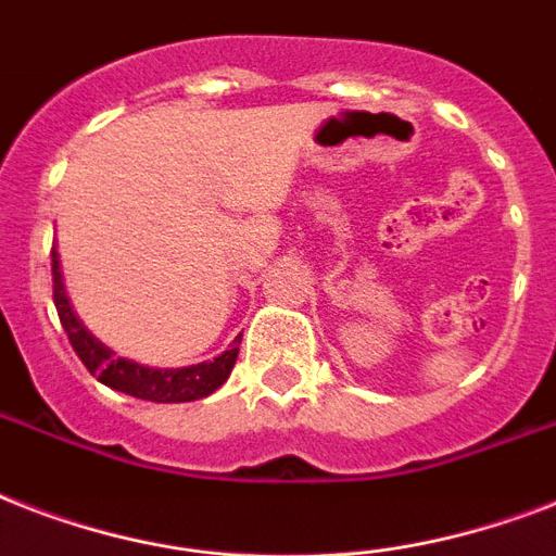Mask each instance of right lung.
<instances>
[{
	"instance_id": "right-lung-1",
	"label": "right lung",
	"mask_w": 556,
	"mask_h": 556,
	"mask_svg": "<svg viewBox=\"0 0 556 556\" xmlns=\"http://www.w3.org/2000/svg\"><path fill=\"white\" fill-rule=\"evenodd\" d=\"M51 277H54V305L63 323L65 334L72 340V349L83 361V366L106 387L126 392V395L141 397V401H155V404H185V401H199V397L216 392L227 380L230 369L239 355V340H233V346L222 352L216 361L199 366H187V369H147L132 361L115 357L112 349H106L100 340H94L86 331L77 314H74L68 296L63 288V274H60V256L56 248H51Z\"/></svg>"
}]
</instances>
